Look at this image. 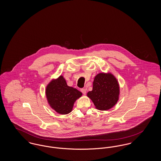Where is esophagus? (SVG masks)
<instances>
[{"instance_id":"1","label":"esophagus","mask_w":161,"mask_h":161,"mask_svg":"<svg viewBox=\"0 0 161 161\" xmlns=\"http://www.w3.org/2000/svg\"><path fill=\"white\" fill-rule=\"evenodd\" d=\"M81 92H82L84 95H85V94L86 93V90L85 89H83H83H81Z\"/></svg>"}]
</instances>
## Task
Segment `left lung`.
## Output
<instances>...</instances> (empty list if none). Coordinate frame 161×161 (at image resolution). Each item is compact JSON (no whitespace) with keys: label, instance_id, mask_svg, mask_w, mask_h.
Listing matches in <instances>:
<instances>
[{"label":"left lung","instance_id":"8db88e82","mask_svg":"<svg viewBox=\"0 0 161 161\" xmlns=\"http://www.w3.org/2000/svg\"><path fill=\"white\" fill-rule=\"evenodd\" d=\"M119 86L112 74L100 73L93 82L92 91L87 95L95 107L100 110H107L114 107L119 99Z\"/></svg>","mask_w":161,"mask_h":161}]
</instances>
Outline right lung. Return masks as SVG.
<instances>
[{"mask_svg":"<svg viewBox=\"0 0 161 161\" xmlns=\"http://www.w3.org/2000/svg\"><path fill=\"white\" fill-rule=\"evenodd\" d=\"M46 95L52 108L60 114L66 115L72 111L75 101L81 97L82 93L68 86L65 79L60 75L46 86Z\"/></svg>","mask_w":161,"mask_h":161,"instance_id":"right-lung-1","label":"right lung"}]
</instances>
